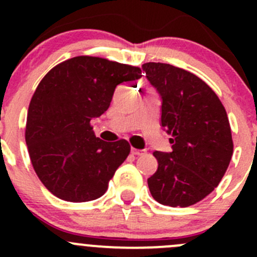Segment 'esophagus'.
I'll return each instance as SVG.
<instances>
[{"label":"esophagus","mask_w":257,"mask_h":257,"mask_svg":"<svg viewBox=\"0 0 257 257\" xmlns=\"http://www.w3.org/2000/svg\"><path fill=\"white\" fill-rule=\"evenodd\" d=\"M132 154H134V155H145V154H147V150L136 149V148H132Z\"/></svg>","instance_id":"obj_1"}]
</instances>
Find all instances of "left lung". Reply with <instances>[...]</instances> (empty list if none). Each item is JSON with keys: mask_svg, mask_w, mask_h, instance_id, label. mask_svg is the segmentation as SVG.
Segmentation results:
<instances>
[{"mask_svg": "<svg viewBox=\"0 0 257 257\" xmlns=\"http://www.w3.org/2000/svg\"><path fill=\"white\" fill-rule=\"evenodd\" d=\"M162 97V126L173 152H154L158 169L148 179L150 194L168 206L194 205L221 181L234 150L226 110L195 74L167 63L142 66Z\"/></svg>", "mask_w": 257, "mask_h": 257, "instance_id": "1", "label": "left lung"}]
</instances>
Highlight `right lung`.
<instances>
[{
    "label": "right lung",
    "instance_id": "right-lung-1",
    "mask_svg": "<svg viewBox=\"0 0 257 257\" xmlns=\"http://www.w3.org/2000/svg\"><path fill=\"white\" fill-rule=\"evenodd\" d=\"M141 77L139 67L90 56L67 59L43 77L28 107L25 138L36 174L54 196L84 203L107 191L131 145L97 138L90 120L109 108L116 85Z\"/></svg>",
    "mask_w": 257,
    "mask_h": 257
}]
</instances>
